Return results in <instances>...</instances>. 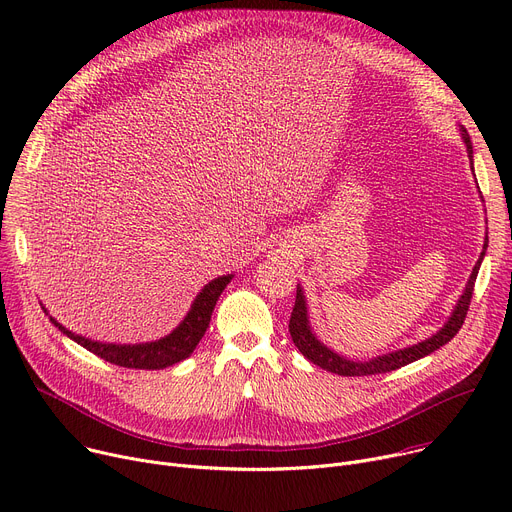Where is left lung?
<instances>
[{"mask_svg": "<svg viewBox=\"0 0 512 512\" xmlns=\"http://www.w3.org/2000/svg\"><path fill=\"white\" fill-rule=\"evenodd\" d=\"M459 132H461L463 145H466V151H468V157H470V167H472V173H474V149H472L470 134H468V130L463 128V126H459ZM486 249H488V237L484 239L482 253H480V257H478V261H476V265H474V269H472V273L468 277V284H466V288H463V292H461L457 304L453 306L451 314L447 316L445 324L435 335H431L429 339H425L421 343H414V345H408V347H402V349H396V351H388V353H382L378 357H371V359H365V361L343 357L341 353L333 351L331 347H327L316 337L312 324H310L306 294H304V288L300 284H298V290H296V304H294L292 318H290L292 341H294L298 351L308 361H312L314 365H318L322 369L333 371V374H339V376L386 374V371H394V369L404 367V365H408V363H412L416 359L427 357L433 351L441 349L445 343H449L457 335V331L461 329L463 320H466V314H468V308H470V300H472V292H474V284H476L480 265L484 261Z\"/></svg>", "mask_w": 512, "mask_h": 512, "instance_id": "8db88e82", "label": "left lung"}]
</instances>
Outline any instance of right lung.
<instances>
[{
  "label": "right lung",
  "mask_w": 512,
  "mask_h": 512,
  "mask_svg": "<svg viewBox=\"0 0 512 512\" xmlns=\"http://www.w3.org/2000/svg\"><path fill=\"white\" fill-rule=\"evenodd\" d=\"M235 273H226V275H218L214 277L212 282H208L198 296L194 298L188 314L183 316V320L177 324V327L157 339V341H147V343H102V341H94L89 337L77 335L73 331H69L67 327L49 314L44 304L42 310L44 314L51 318V322L55 327L67 335L71 341H75L77 345H81L83 349L91 351L94 355L116 363L120 367H132V369H165L169 365H175L183 359H188L196 345L200 343V339L204 337L206 329L210 327V318L214 312V306L220 298V294L224 292V288L230 284Z\"/></svg>",
  "instance_id": "add662e5"
}]
</instances>
